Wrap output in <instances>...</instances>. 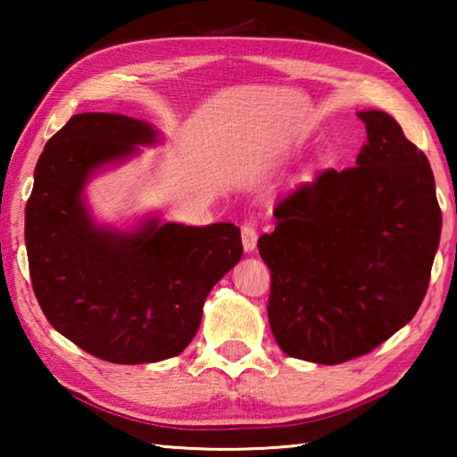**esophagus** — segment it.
Returning a JSON list of instances; mask_svg holds the SVG:
<instances>
[{
	"instance_id": "obj_1",
	"label": "esophagus",
	"mask_w": 457,
	"mask_h": 457,
	"mask_svg": "<svg viewBox=\"0 0 457 457\" xmlns=\"http://www.w3.org/2000/svg\"><path fill=\"white\" fill-rule=\"evenodd\" d=\"M256 242H258L256 228L250 226V223H244V226H242V244H244V250H245V252H253V247H256Z\"/></svg>"
}]
</instances>
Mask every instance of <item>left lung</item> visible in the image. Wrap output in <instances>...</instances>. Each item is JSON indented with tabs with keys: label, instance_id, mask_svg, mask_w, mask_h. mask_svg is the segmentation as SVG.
<instances>
[{
	"label": "left lung",
	"instance_id": "1",
	"mask_svg": "<svg viewBox=\"0 0 457 457\" xmlns=\"http://www.w3.org/2000/svg\"><path fill=\"white\" fill-rule=\"evenodd\" d=\"M357 165L324 169L274 207L258 239L270 268L268 320L280 349L319 365L362 357L421 306L442 234L423 151L383 111H362Z\"/></svg>",
	"mask_w": 457,
	"mask_h": 457
}]
</instances>
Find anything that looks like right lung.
I'll use <instances>...</instances> for the list:
<instances>
[{
	"label": "right lung",
	"instance_id": "add662e5",
	"mask_svg": "<svg viewBox=\"0 0 457 457\" xmlns=\"http://www.w3.org/2000/svg\"><path fill=\"white\" fill-rule=\"evenodd\" d=\"M149 122L82 112L36 163L26 205L32 288L46 319L74 345L117 365L177 357L199 328L207 294L242 258L239 228L145 221L135 231L92 221L82 189L96 169L157 143Z\"/></svg>",
	"mask_w": 457,
	"mask_h": 457
}]
</instances>
